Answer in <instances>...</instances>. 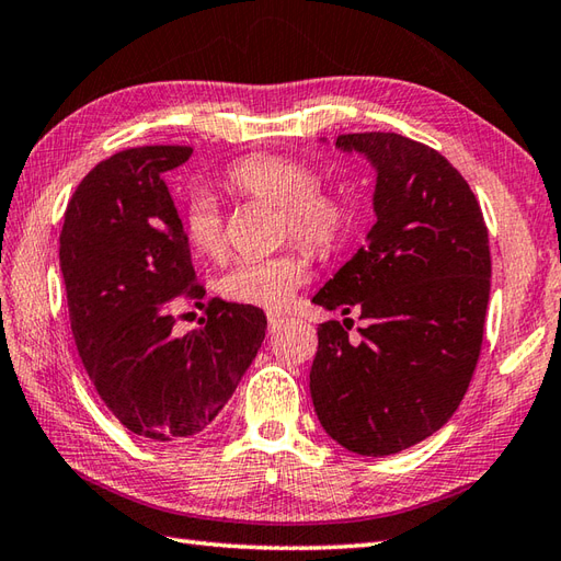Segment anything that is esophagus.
I'll return each instance as SVG.
<instances>
[{
	"label": "esophagus",
	"mask_w": 561,
	"mask_h": 561,
	"mask_svg": "<svg viewBox=\"0 0 561 561\" xmlns=\"http://www.w3.org/2000/svg\"><path fill=\"white\" fill-rule=\"evenodd\" d=\"M266 321H268V331H276L285 319H283L280 314H276V312H268V314H266Z\"/></svg>",
	"instance_id": "1"
}]
</instances>
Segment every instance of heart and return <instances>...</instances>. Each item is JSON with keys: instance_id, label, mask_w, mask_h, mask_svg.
I'll use <instances>...</instances> for the list:
<instances>
[{"instance_id": "heart-1", "label": "heart", "mask_w": 561, "mask_h": 561, "mask_svg": "<svg viewBox=\"0 0 561 561\" xmlns=\"http://www.w3.org/2000/svg\"><path fill=\"white\" fill-rule=\"evenodd\" d=\"M317 180L312 165L285 153L249 156L228 172V184L234 192L280 208L285 234H293L317 252H329L343 238L351 214L345 198ZM184 238L204 256L222 252L226 228L216 196L208 192L190 196L184 208ZM307 278V256L293 249L268 259L234 261L218 276L216 290L230 302L280 312Z\"/></svg>"}]
</instances>
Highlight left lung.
<instances>
[{"instance_id": "obj_1", "label": "left lung", "mask_w": 561, "mask_h": 561, "mask_svg": "<svg viewBox=\"0 0 561 561\" xmlns=\"http://www.w3.org/2000/svg\"><path fill=\"white\" fill-rule=\"evenodd\" d=\"M335 146L375 165L377 222L312 302L369 323L357 345L341 321L321 323L309 391L331 439L391 456L444 427L468 391L490 300L488 226L434 148L391 131L341 134Z\"/></svg>"}]
</instances>
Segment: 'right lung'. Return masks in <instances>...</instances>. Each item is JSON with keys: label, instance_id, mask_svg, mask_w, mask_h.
I'll return each mask as SVG.
<instances>
[{"label": "right lung", "instance_id": "obj_1", "mask_svg": "<svg viewBox=\"0 0 561 561\" xmlns=\"http://www.w3.org/2000/svg\"><path fill=\"white\" fill-rule=\"evenodd\" d=\"M190 156V146L110 156L77 186L59 234L81 363L110 413L153 442L208 427L266 335L259 307L218 297L206 302L204 327L172 333L175 305L204 307L206 295L165 184Z\"/></svg>", "mask_w": 561, "mask_h": 561}]
</instances>
